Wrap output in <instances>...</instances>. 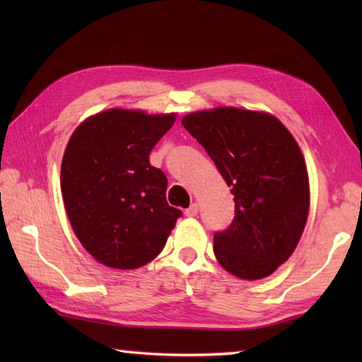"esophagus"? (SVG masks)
I'll use <instances>...</instances> for the list:
<instances>
[{"label": "esophagus", "mask_w": 362, "mask_h": 362, "mask_svg": "<svg viewBox=\"0 0 362 362\" xmlns=\"http://www.w3.org/2000/svg\"><path fill=\"white\" fill-rule=\"evenodd\" d=\"M185 216H187V217H194V216H198V204L193 203L192 206L188 207V209H185Z\"/></svg>", "instance_id": "1"}]
</instances>
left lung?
<instances>
[{
	"label": "left lung",
	"instance_id": "obj_1",
	"mask_svg": "<svg viewBox=\"0 0 362 362\" xmlns=\"http://www.w3.org/2000/svg\"><path fill=\"white\" fill-rule=\"evenodd\" d=\"M182 124L235 196V218L214 235L218 263L243 279L269 276L292 255L308 217V173L297 142L274 116L240 108L192 113Z\"/></svg>",
	"mask_w": 362,
	"mask_h": 362
}]
</instances>
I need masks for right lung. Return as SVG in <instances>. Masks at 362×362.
Here are the masks:
<instances>
[{
  "label": "right lung",
  "mask_w": 362,
  "mask_h": 362,
  "mask_svg": "<svg viewBox=\"0 0 362 362\" xmlns=\"http://www.w3.org/2000/svg\"><path fill=\"white\" fill-rule=\"evenodd\" d=\"M174 119L112 108L70 137L60 170L66 216L103 265L134 269L151 262L182 217L166 201V174L150 164V151Z\"/></svg>",
  "instance_id": "obj_1"
}]
</instances>
